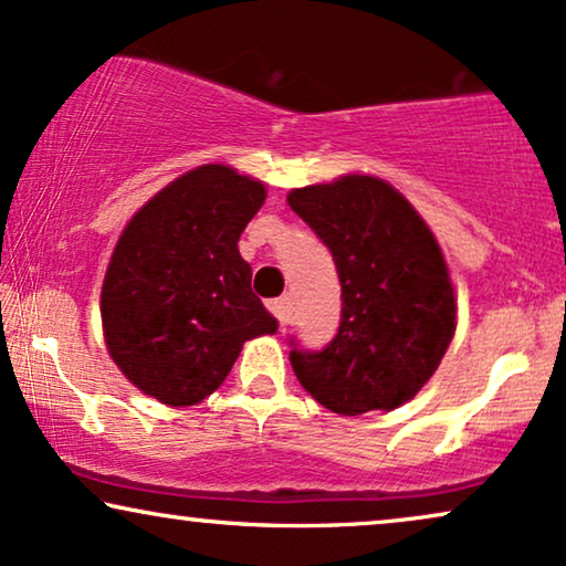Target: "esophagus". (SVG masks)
<instances>
[{
  "label": "esophagus",
  "instance_id": "1",
  "mask_svg": "<svg viewBox=\"0 0 566 566\" xmlns=\"http://www.w3.org/2000/svg\"><path fill=\"white\" fill-rule=\"evenodd\" d=\"M270 312L275 314L281 325H289V322H291V298L289 296L273 298V301H270Z\"/></svg>",
  "mask_w": 566,
  "mask_h": 566
}]
</instances>
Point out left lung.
<instances>
[{"label": "left lung", "mask_w": 566, "mask_h": 566, "mask_svg": "<svg viewBox=\"0 0 566 566\" xmlns=\"http://www.w3.org/2000/svg\"><path fill=\"white\" fill-rule=\"evenodd\" d=\"M289 205L333 254L343 298L340 327L325 348L291 340L301 387L343 416L402 406L437 371L458 317L434 233L374 176L293 189Z\"/></svg>", "instance_id": "8db88e82"}]
</instances>
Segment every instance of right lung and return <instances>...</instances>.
I'll use <instances>...</instances> for the list:
<instances>
[{
  "label": "right lung",
  "instance_id": "add662e5",
  "mask_svg": "<svg viewBox=\"0 0 566 566\" xmlns=\"http://www.w3.org/2000/svg\"><path fill=\"white\" fill-rule=\"evenodd\" d=\"M262 202V181L208 164L160 189L122 231L101 319L114 364L150 398L195 406L223 385L247 340L277 329L239 254Z\"/></svg>",
  "mask_w": 566,
  "mask_h": 566
}]
</instances>
